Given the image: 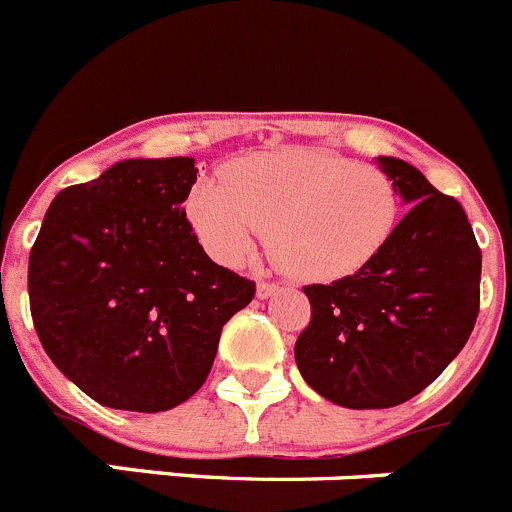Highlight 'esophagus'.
Instances as JSON below:
<instances>
[{
    "label": "esophagus",
    "instance_id": "obj_1",
    "mask_svg": "<svg viewBox=\"0 0 512 512\" xmlns=\"http://www.w3.org/2000/svg\"><path fill=\"white\" fill-rule=\"evenodd\" d=\"M279 284L277 282H259V287H256V297L259 300H269V297H274L279 292Z\"/></svg>",
    "mask_w": 512,
    "mask_h": 512
}]
</instances>
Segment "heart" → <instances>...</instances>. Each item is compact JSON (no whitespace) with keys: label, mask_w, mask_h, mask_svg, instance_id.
I'll use <instances>...</instances> for the list:
<instances>
[{"label":"heart","mask_w":512,"mask_h":512,"mask_svg":"<svg viewBox=\"0 0 512 512\" xmlns=\"http://www.w3.org/2000/svg\"><path fill=\"white\" fill-rule=\"evenodd\" d=\"M187 215L223 264L246 261L271 230V253L302 282H333L372 264L395 235L400 194L374 166L318 148L256 153L228 182L192 189Z\"/></svg>","instance_id":"heart-1"}]
</instances>
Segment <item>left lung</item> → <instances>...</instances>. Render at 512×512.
Instances as JSON below:
<instances>
[{"mask_svg": "<svg viewBox=\"0 0 512 512\" xmlns=\"http://www.w3.org/2000/svg\"><path fill=\"white\" fill-rule=\"evenodd\" d=\"M408 215L361 271L310 284V325L295 343L302 379L351 410L395 408L423 392L469 341L482 251L467 212L415 166L377 156Z\"/></svg>", "mask_w": 512, "mask_h": 512, "instance_id": "left-lung-1", "label": "left lung"}]
</instances>
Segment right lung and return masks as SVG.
<instances>
[{
    "label": "right lung",
    "instance_id": "1",
    "mask_svg": "<svg viewBox=\"0 0 512 512\" xmlns=\"http://www.w3.org/2000/svg\"><path fill=\"white\" fill-rule=\"evenodd\" d=\"M194 158H125L56 194L27 292L45 354L104 408L161 413L205 384L220 330L256 284L197 243Z\"/></svg>",
    "mask_w": 512,
    "mask_h": 512
}]
</instances>
